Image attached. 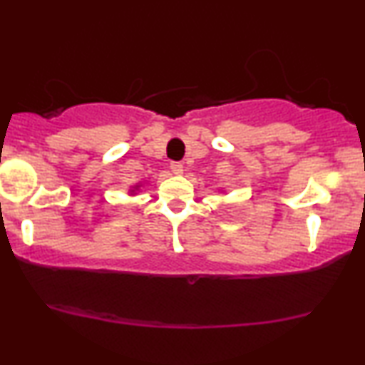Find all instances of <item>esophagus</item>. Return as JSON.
Instances as JSON below:
<instances>
[{"instance_id": "34e87169", "label": "esophagus", "mask_w": 365, "mask_h": 365, "mask_svg": "<svg viewBox=\"0 0 365 365\" xmlns=\"http://www.w3.org/2000/svg\"><path fill=\"white\" fill-rule=\"evenodd\" d=\"M171 171L174 174H178V176H181L182 171H184V166L181 163H171Z\"/></svg>"}]
</instances>
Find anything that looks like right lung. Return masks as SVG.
<instances>
[{"instance_id":"1","label":"right lung","mask_w":365,"mask_h":365,"mask_svg":"<svg viewBox=\"0 0 365 365\" xmlns=\"http://www.w3.org/2000/svg\"><path fill=\"white\" fill-rule=\"evenodd\" d=\"M134 189H138V186H136V187H134Z\"/></svg>"}]
</instances>
